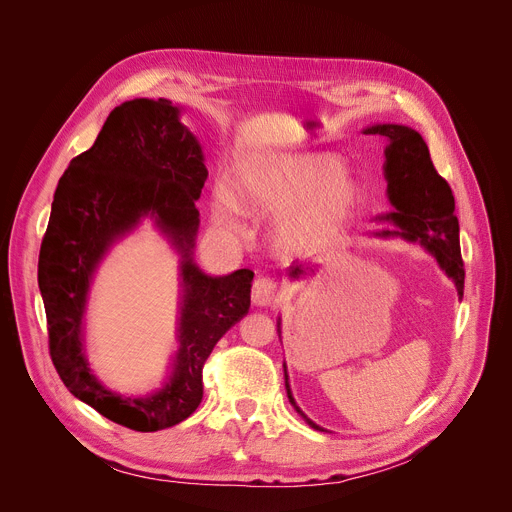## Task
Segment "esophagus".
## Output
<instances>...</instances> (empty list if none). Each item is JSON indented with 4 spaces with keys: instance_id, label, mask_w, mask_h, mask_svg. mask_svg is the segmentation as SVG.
I'll use <instances>...</instances> for the list:
<instances>
[{
    "instance_id": "34e87169",
    "label": "esophagus",
    "mask_w": 512,
    "mask_h": 512,
    "mask_svg": "<svg viewBox=\"0 0 512 512\" xmlns=\"http://www.w3.org/2000/svg\"><path fill=\"white\" fill-rule=\"evenodd\" d=\"M278 282L274 278H267V276H259L253 284V303L259 307L265 305H272L278 297Z\"/></svg>"
}]
</instances>
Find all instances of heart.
<instances>
[{"label": "heart", "instance_id": "obj_1", "mask_svg": "<svg viewBox=\"0 0 512 512\" xmlns=\"http://www.w3.org/2000/svg\"><path fill=\"white\" fill-rule=\"evenodd\" d=\"M234 191L255 215H280L274 240L290 255H313L336 247L351 232L365 207L363 186L344 174L332 153L278 159H245L236 168ZM213 215L222 226L242 230L240 213L228 191H215Z\"/></svg>", "mask_w": 512, "mask_h": 512}]
</instances>
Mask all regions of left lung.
Returning <instances> with one entry per match:
<instances>
[{
	"mask_svg": "<svg viewBox=\"0 0 512 512\" xmlns=\"http://www.w3.org/2000/svg\"><path fill=\"white\" fill-rule=\"evenodd\" d=\"M365 134H375V137H382L388 143L384 170L388 180V197L394 211L384 215L382 220H392L402 228V232L386 230L382 236L400 234L407 240H419L438 259L442 270L454 280L459 294H463L465 267L461 257L459 218L454 213V195L448 182L434 168V161L429 157V149L421 134L409 126L398 124L371 126L365 130ZM301 274H305L301 265H294L290 270L292 278H299ZM288 398L294 405L290 388ZM294 409L299 411L297 405H294ZM309 425L317 427L313 421H309Z\"/></svg>",
	"mask_w": 512,
	"mask_h": 512,
	"instance_id": "obj_1",
	"label": "left lung"
}]
</instances>
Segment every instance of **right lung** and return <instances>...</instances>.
I'll return each instance as SVG.
<instances>
[{
	"label": "right lung",
	"mask_w": 512,
	"mask_h": 512,
	"mask_svg": "<svg viewBox=\"0 0 512 512\" xmlns=\"http://www.w3.org/2000/svg\"><path fill=\"white\" fill-rule=\"evenodd\" d=\"M205 180L201 145L180 124L178 107L168 99H134L107 116L93 147L70 161L53 195L39 251L49 357L76 398L134 432H157L197 411L207 357L251 307V270L211 278L191 257L199 226L195 201ZM143 214H153L183 253L181 351L164 391L120 399L88 371L79 321L96 261Z\"/></svg>",
	"instance_id": "1"
}]
</instances>
